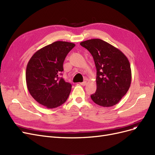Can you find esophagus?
Segmentation results:
<instances>
[{
  "mask_svg": "<svg viewBox=\"0 0 155 155\" xmlns=\"http://www.w3.org/2000/svg\"><path fill=\"white\" fill-rule=\"evenodd\" d=\"M80 85H82V86H85V85H87V81H83V82L80 83Z\"/></svg>",
  "mask_w": 155,
  "mask_h": 155,
  "instance_id": "34e87169",
  "label": "esophagus"
}]
</instances>
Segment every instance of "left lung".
<instances>
[{
  "instance_id": "left-lung-1",
  "label": "left lung",
  "mask_w": 155,
  "mask_h": 155,
  "mask_svg": "<svg viewBox=\"0 0 155 155\" xmlns=\"http://www.w3.org/2000/svg\"><path fill=\"white\" fill-rule=\"evenodd\" d=\"M80 45L92 54L96 68L97 89L91 99L102 107L116 105L130 85L131 70L127 58L119 49L100 39L83 41Z\"/></svg>"
}]
</instances>
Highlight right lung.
<instances>
[{
	"label": "right lung",
	"mask_w": 155,
	"mask_h": 155,
	"mask_svg": "<svg viewBox=\"0 0 155 155\" xmlns=\"http://www.w3.org/2000/svg\"><path fill=\"white\" fill-rule=\"evenodd\" d=\"M75 44L55 41L41 48L28 63L26 81L31 96L48 109H54L67 101L71 84L62 77L65 58Z\"/></svg>",
	"instance_id": "right-lung-1"
}]
</instances>
